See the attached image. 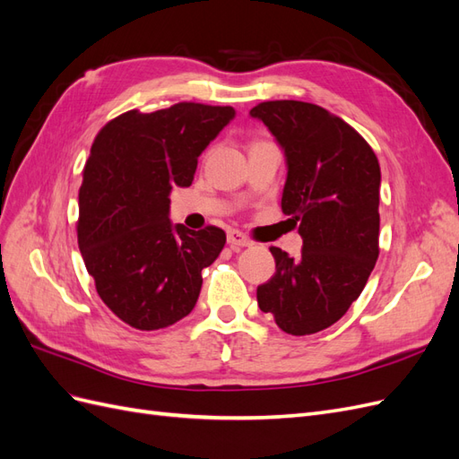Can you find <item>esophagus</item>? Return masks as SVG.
<instances>
[{
	"label": "esophagus",
	"instance_id": "obj_1",
	"mask_svg": "<svg viewBox=\"0 0 459 459\" xmlns=\"http://www.w3.org/2000/svg\"><path fill=\"white\" fill-rule=\"evenodd\" d=\"M228 243L231 245V247H251L253 245V241L247 238L245 233H241L239 230H230L228 231Z\"/></svg>",
	"mask_w": 459,
	"mask_h": 459
}]
</instances>
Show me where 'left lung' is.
I'll return each instance as SVG.
<instances>
[{"instance_id":"obj_1","label":"left lung","mask_w":459,"mask_h":459,"mask_svg":"<svg viewBox=\"0 0 459 459\" xmlns=\"http://www.w3.org/2000/svg\"><path fill=\"white\" fill-rule=\"evenodd\" d=\"M251 117L285 152L281 208L302 238L299 258L270 247L275 273L256 300L289 335H312L339 322L377 262L379 160L351 124L314 103L264 101Z\"/></svg>"}]
</instances>
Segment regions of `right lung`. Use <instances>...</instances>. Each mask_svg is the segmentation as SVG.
Listing matches in <instances>:
<instances>
[{
  "mask_svg": "<svg viewBox=\"0 0 459 459\" xmlns=\"http://www.w3.org/2000/svg\"><path fill=\"white\" fill-rule=\"evenodd\" d=\"M233 117V107L184 101L128 110L95 135L78 193V247L97 295L124 324L155 331L195 307L201 272L226 233L172 226L169 195L191 186L199 155Z\"/></svg>",
  "mask_w": 459,
  "mask_h": 459,
  "instance_id": "obj_1",
  "label": "right lung"
}]
</instances>
